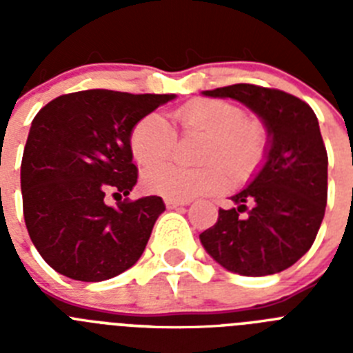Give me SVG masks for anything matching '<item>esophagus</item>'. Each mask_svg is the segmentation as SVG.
<instances>
[{
	"mask_svg": "<svg viewBox=\"0 0 353 353\" xmlns=\"http://www.w3.org/2000/svg\"><path fill=\"white\" fill-rule=\"evenodd\" d=\"M164 203H166L168 208H176V207H183V205H189V201H187V199L166 198V199H164Z\"/></svg>",
	"mask_w": 353,
	"mask_h": 353,
	"instance_id": "34e87169",
	"label": "esophagus"
}]
</instances>
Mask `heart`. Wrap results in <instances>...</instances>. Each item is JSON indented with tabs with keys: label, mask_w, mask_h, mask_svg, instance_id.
Segmentation results:
<instances>
[{
	"label": "heart",
	"mask_w": 353,
	"mask_h": 353,
	"mask_svg": "<svg viewBox=\"0 0 353 353\" xmlns=\"http://www.w3.org/2000/svg\"><path fill=\"white\" fill-rule=\"evenodd\" d=\"M185 130L208 136L205 170H183L174 164H159L143 174L145 189L152 194L173 199H192L217 194L230 183L228 173L242 180L256 170L265 152V134L254 121L245 120L244 109L219 99H196L176 111ZM176 134L162 114L152 113L134 125L130 150L141 166L164 162L173 152Z\"/></svg>",
	"instance_id": "b5f03b06"
}]
</instances>
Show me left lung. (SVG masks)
<instances>
[{"mask_svg":"<svg viewBox=\"0 0 353 353\" xmlns=\"http://www.w3.org/2000/svg\"><path fill=\"white\" fill-rule=\"evenodd\" d=\"M203 95L242 102L263 121L269 141L260 170L199 240L230 272H283L310 251L325 214L329 159L316 114L297 97L254 84Z\"/></svg>","mask_w":353,"mask_h":353,"instance_id":"8db88e82","label":"left lung"}]
</instances>
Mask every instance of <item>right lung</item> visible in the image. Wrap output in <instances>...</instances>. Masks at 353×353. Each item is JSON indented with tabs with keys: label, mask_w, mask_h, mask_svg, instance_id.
<instances>
[{
	"label": "right lung",
	"mask_w": 353,
	"mask_h": 353,
	"mask_svg": "<svg viewBox=\"0 0 353 353\" xmlns=\"http://www.w3.org/2000/svg\"><path fill=\"white\" fill-rule=\"evenodd\" d=\"M174 97L84 90L58 97L33 118L21 162L24 221L56 272L99 283L141 258L164 201L145 196L109 207L105 194L132 191L130 132Z\"/></svg>",
	"instance_id": "right-lung-1"
}]
</instances>
